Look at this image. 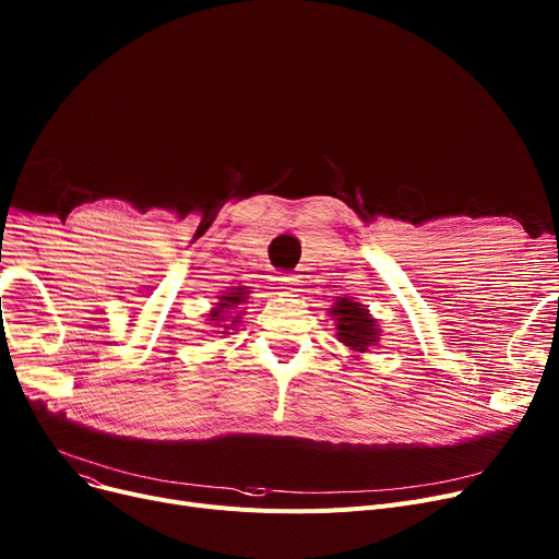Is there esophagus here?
<instances>
[{
	"instance_id": "1",
	"label": "esophagus",
	"mask_w": 559,
	"mask_h": 559,
	"mask_svg": "<svg viewBox=\"0 0 559 559\" xmlns=\"http://www.w3.org/2000/svg\"><path fill=\"white\" fill-rule=\"evenodd\" d=\"M278 283H281V287L287 289V292H297L299 285H301L299 276H295V274H281V276H278Z\"/></svg>"
}]
</instances>
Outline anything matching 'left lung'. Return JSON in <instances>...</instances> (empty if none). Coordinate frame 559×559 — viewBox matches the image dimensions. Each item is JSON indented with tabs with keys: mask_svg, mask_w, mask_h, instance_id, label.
Instances as JSON below:
<instances>
[{
	"mask_svg": "<svg viewBox=\"0 0 559 559\" xmlns=\"http://www.w3.org/2000/svg\"><path fill=\"white\" fill-rule=\"evenodd\" d=\"M331 317L335 319L337 340L350 350H356V354H365L369 346L378 344V321L362 304L337 297V304L331 308Z\"/></svg>",
	"mask_w": 559,
	"mask_h": 559,
	"instance_id": "obj_1",
	"label": "left lung"
}]
</instances>
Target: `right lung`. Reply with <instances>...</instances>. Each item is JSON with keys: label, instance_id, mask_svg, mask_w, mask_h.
<instances>
[{"label": "right lung", "instance_id": "1", "mask_svg": "<svg viewBox=\"0 0 559 559\" xmlns=\"http://www.w3.org/2000/svg\"><path fill=\"white\" fill-rule=\"evenodd\" d=\"M245 299H247V289H245V287H233L230 292H226L224 297H219V304L209 312L211 326L217 329L215 333L226 335L228 329H233L235 324H238L240 314L236 312V314L233 316L231 312L238 310V306H242Z\"/></svg>", "mask_w": 559, "mask_h": 559}]
</instances>
